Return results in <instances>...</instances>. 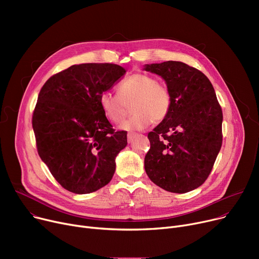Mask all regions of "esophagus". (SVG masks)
<instances>
[{
	"mask_svg": "<svg viewBox=\"0 0 259 259\" xmlns=\"http://www.w3.org/2000/svg\"><path fill=\"white\" fill-rule=\"evenodd\" d=\"M137 133H134V132H128V134H127V139H128V143H132L133 142V140H134V138L137 137Z\"/></svg>",
	"mask_w": 259,
	"mask_h": 259,
	"instance_id": "esophagus-1",
	"label": "esophagus"
}]
</instances>
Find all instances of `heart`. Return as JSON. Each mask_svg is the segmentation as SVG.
I'll use <instances>...</instances> for the list:
<instances>
[{"mask_svg": "<svg viewBox=\"0 0 259 259\" xmlns=\"http://www.w3.org/2000/svg\"><path fill=\"white\" fill-rule=\"evenodd\" d=\"M134 114L120 125L122 130H141L164 120L171 109L169 89L151 75L139 72L125 78L117 87V93L105 91L100 95V106L105 116L114 124L125 118L128 106Z\"/></svg>", "mask_w": 259, "mask_h": 259, "instance_id": "1", "label": "heart"}]
</instances>
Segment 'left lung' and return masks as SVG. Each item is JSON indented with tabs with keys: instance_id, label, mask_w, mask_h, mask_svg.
<instances>
[{
	"instance_id": "8db88e82",
	"label": "left lung",
	"mask_w": 259,
	"mask_h": 259,
	"mask_svg": "<svg viewBox=\"0 0 259 259\" xmlns=\"http://www.w3.org/2000/svg\"><path fill=\"white\" fill-rule=\"evenodd\" d=\"M166 80L172 98L168 116L148 133L145 170L155 185L187 193L208 179L223 144V111L209 78L183 62L146 65Z\"/></svg>"
}]
</instances>
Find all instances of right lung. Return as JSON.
<instances>
[{
	"label": "right lung",
	"mask_w": 259,
	"mask_h": 259,
	"mask_svg": "<svg viewBox=\"0 0 259 259\" xmlns=\"http://www.w3.org/2000/svg\"><path fill=\"white\" fill-rule=\"evenodd\" d=\"M125 73L115 64L73 65L49 77L38 93L32 114L37 153L68 191L88 194L112 180L127 131L112 128L100 95Z\"/></svg>",
	"instance_id": "1"
}]
</instances>
